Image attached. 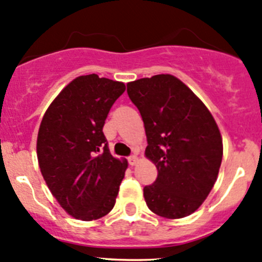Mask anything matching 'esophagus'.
Segmentation results:
<instances>
[{"instance_id":"esophagus-1","label":"esophagus","mask_w":262,"mask_h":262,"mask_svg":"<svg viewBox=\"0 0 262 262\" xmlns=\"http://www.w3.org/2000/svg\"><path fill=\"white\" fill-rule=\"evenodd\" d=\"M128 162H129V164H130L132 167L136 166V164L138 163V157H137V156H130L128 158Z\"/></svg>"}]
</instances>
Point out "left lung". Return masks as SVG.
Returning <instances> with one entry per match:
<instances>
[{"mask_svg": "<svg viewBox=\"0 0 262 262\" xmlns=\"http://www.w3.org/2000/svg\"><path fill=\"white\" fill-rule=\"evenodd\" d=\"M144 123L145 157L158 176L143 189L148 208L164 219H183L200 208L217 181L222 137L210 110L170 74L126 84Z\"/></svg>", "mask_w": 262, "mask_h": 262, "instance_id": "obj_1", "label": "left lung"}]
</instances>
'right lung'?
Instances as JSON below:
<instances>
[{"label": "right lung", "mask_w": 262, "mask_h": 262, "mask_svg": "<svg viewBox=\"0 0 262 262\" xmlns=\"http://www.w3.org/2000/svg\"><path fill=\"white\" fill-rule=\"evenodd\" d=\"M125 92L122 81L81 75L52 100L38 128L41 174L66 213L81 221L108 214L128 168L109 152L103 126Z\"/></svg>", "instance_id": "add662e5"}]
</instances>
